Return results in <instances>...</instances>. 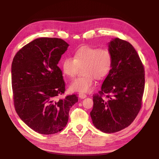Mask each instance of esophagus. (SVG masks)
<instances>
[{
	"label": "esophagus",
	"instance_id": "obj_1",
	"mask_svg": "<svg viewBox=\"0 0 159 159\" xmlns=\"http://www.w3.org/2000/svg\"><path fill=\"white\" fill-rule=\"evenodd\" d=\"M79 96V97H80V98H81V99H84V98H85L87 97V95H86V94L83 93H80Z\"/></svg>",
	"mask_w": 159,
	"mask_h": 159
}]
</instances>
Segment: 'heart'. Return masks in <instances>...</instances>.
Segmentation results:
<instances>
[{"label": "heart", "mask_w": 159, "mask_h": 159, "mask_svg": "<svg viewBox=\"0 0 159 159\" xmlns=\"http://www.w3.org/2000/svg\"><path fill=\"white\" fill-rule=\"evenodd\" d=\"M112 52L108 48L83 46L78 48L73 57H67L61 63L63 74L69 78L76 75L79 67H82L83 76L77 78L70 85L74 92L87 93L92 91L95 78L103 79L108 76L113 67Z\"/></svg>", "instance_id": "obj_1"}]
</instances>
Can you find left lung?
Instances as JSON below:
<instances>
[{"label": "left lung", "mask_w": 159, "mask_h": 159, "mask_svg": "<svg viewBox=\"0 0 159 159\" xmlns=\"http://www.w3.org/2000/svg\"><path fill=\"white\" fill-rule=\"evenodd\" d=\"M109 46L113 57V67L101 90L93 96L90 116L96 128L113 133L130 126L139 113L145 71L139 55L129 42L115 38Z\"/></svg>", "instance_id": "8db88e82"}]
</instances>
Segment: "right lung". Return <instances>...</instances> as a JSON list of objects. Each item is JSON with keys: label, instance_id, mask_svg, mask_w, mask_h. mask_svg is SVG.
I'll list each match as a JSON object with an SVG mask.
<instances>
[{"label": "right lung", "instance_id": "add662e5", "mask_svg": "<svg viewBox=\"0 0 159 159\" xmlns=\"http://www.w3.org/2000/svg\"><path fill=\"white\" fill-rule=\"evenodd\" d=\"M69 44L59 38H42L23 46L11 66L13 104L17 114L37 133L52 134L62 130L77 95L57 98L66 91L63 74L57 66Z\"/></svg>", "mask_w": 159, "mask_h": 159}]
</instances>
